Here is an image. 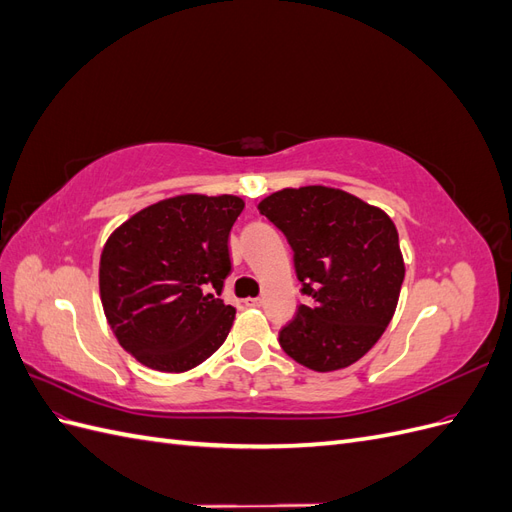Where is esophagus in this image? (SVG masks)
Returning <instances> with one entry per match:
<instances>
[{"mask_svg":"<svg viewBox=\"0 0 512 512\" xmlns=\"http://www.w3.org/2000/svg\"><path fill=\"white\" fill-rule=\"evenodd\" d=\"M245 305H250V307H260V305H262V299H245Z\"/></svg>","mask_w":512,"mask_h":512,"instance_id":"obj_1","label":"esophagus"}]
</instances>
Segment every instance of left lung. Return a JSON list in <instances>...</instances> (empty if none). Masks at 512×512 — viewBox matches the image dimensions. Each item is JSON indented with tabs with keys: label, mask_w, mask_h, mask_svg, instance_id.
<instances>
[{
	"label": "left lung",
	"mask_w": 512,
	"mask_h": 512,
	"mask_svg": "<svg viewBox=\"0 0 512 512\" xmlns=\"http://www.w3.org/2000/svg\"><path fill=\"white\" fill-rule=\"evenodd\" d=\"M258 209L286 235L301 292L312 297L280 331V346L314 371L356 363L389 327L404 284L393 220L327 185L284 188Z\"/></svg>",
	"instance_id": "obj_1"
}]
</instances>
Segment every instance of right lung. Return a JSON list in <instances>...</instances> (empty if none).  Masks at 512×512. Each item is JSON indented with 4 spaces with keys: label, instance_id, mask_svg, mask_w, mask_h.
I'll list each match as a JSON object with an SVG mask.
<instances>
[{
    "label": "right lung",
    "instance_id": "1",
    "mask_svg": "<svg viewBox=\"0 0 512 512\" xmlns=\"http://www.w3.org/2000/svg\"><path fill=\"white\" fill-rule=\"evenodd\" d=\"M243 207L232 194H181L134 213L106 239L104 316L138 363L181 374L224 344L235 307L218 294L230 273V228Z\"/></svg>",
    "mask_w": 512,
    "mask_h": 512
}]
</instances>
